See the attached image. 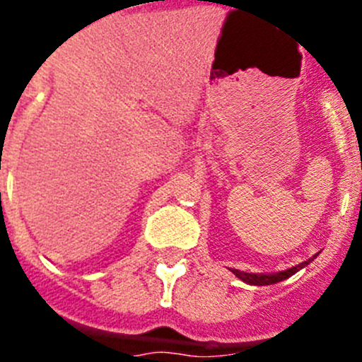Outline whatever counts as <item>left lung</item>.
<instances>
[{"mask_svg":"<svg viewBox=\"0 0 362 362\" xmlns=\"http://www.w3.org/2000/svg\"><path fill=\"white\" fill-rule=\"evenodd\" d=\"M315 257H317V254L313 255V257L306 259V261H303V263L296 264V267L288 268V270L274 272V274H246V272H241V270H232V272H233V276H238L239 279L245 281V283L255 284V286H267V284H276L283 279H288L290 276H293V274H296V272H299L300 268H305L306 264L312 263Z\"/></svg>","mask_w":362,"mask_h":362,"instance_id":"1","label":"left lung"}]
</instances>
